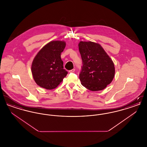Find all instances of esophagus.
Instances as JSON below:
<instances>
[{
  "mask_svg": "<svg viewBox=\"0 0 147 147\" xmlns=\"http://www.w3.org/2000/svg\"><path fill=\"white\" fill-rule=\"evenodd\" d=\"M75 69H71V70H69V73H73V72H74L75 71Z\"/></svg>",
  "mask_w": 147,
  "mask_h": 147,
  "instance_id": "34e87169",
  "label": "esophagus"
}]
</instances>
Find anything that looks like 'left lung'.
Returning <instances> with one entry per match:
<instances>
[{
    "label": "left lung",
    "mask_w": 147,
    "mask_h": 147,
    "mask_svg": "<svg viewBox=\"0 0 147 147\" xmlns=\"http://www.w3.org/2000/svg\"><path fill=\"white\" fill-rule=\"evenodd\" d=\"M79 50L83 64L79 74L82 84L91 91L104 89L115 76L112 59L101 45L94 42L80 41Z\"/></svg>",
    "instance_id": "obj_1"
}]
</instances>
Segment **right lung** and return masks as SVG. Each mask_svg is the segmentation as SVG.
Wrapping results in <instances>:
<instances>
[{
	"instance_id": "add662e5",
	"label": "right lung",
	"mask_w": 147,
	"mask_h": 147,
	"mask_svg": "<svg viewBox=\"0 0 147 147\" xmlns=\"http://www.w3.org/2000/svg\"><path fill=\"white\" fill-rule=\"evenodd\" d=\"M65 47L64 41H51L35 56L31 71L38 85L46 89H53L66 77L68 72L63 69V62L61 57Z\"/></svg>"
}]
</instances>
